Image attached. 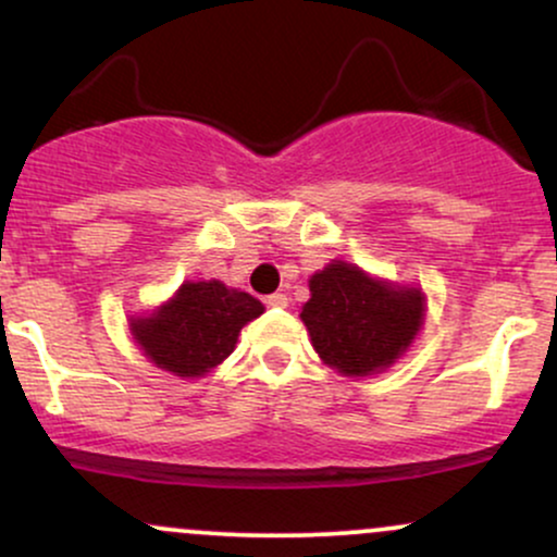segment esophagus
<instances>
[{
    "instance_id": "obj_1",
    "label": "esophagus",
    "mask_w": 557,
    "mask_h": 557,
    "mask_svg": "<svg viewBox=\"0 0 557 557\" xmlns=\"http://www.w3.org/2000/svg\"><path fill=\"white\" fill-rule=\"evenodd\" d=\"M264 304L272 306V309H285L287 296H285V293H272V296H267Z\"/></svg>"
}]
</instances>
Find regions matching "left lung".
Returning <instances> with one entry per match:
<instances>
[{
  "label": "left lung",
  "instance_id": "1",
  "mask_svg": "<svg viewBox=\"0 0 557 557\" xmlns=\"http://www.w3.org/2000/svg\"><path fill=\"white\" fill-rule=\"evenodd\" d=\"M311 298L300 309L311 345L345 376L385 372L400 359L424 322V293L369 277L348 261L311 274Z\"/></svg>",
  "mask_w": 557,
  "mask_h": 557
}]
</instances>
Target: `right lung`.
<instances>
[{
  "label": "right lung",
  "instance_id": "1",
  "mask_svg": "<svg viewBox=\"0 0 557 557\" xmlns=\"http://www.w3.org/2000/svg\"><path fill=\"white\" fill-rule=\"evenodd\" d=\"M264 314L261 300L220 280H188L154 314L133 317V341L175 376H203L235 350L240 330Z\"/></svg>",
  "mask_w": 557,
  "mask_h": 557
}]
</instances>
